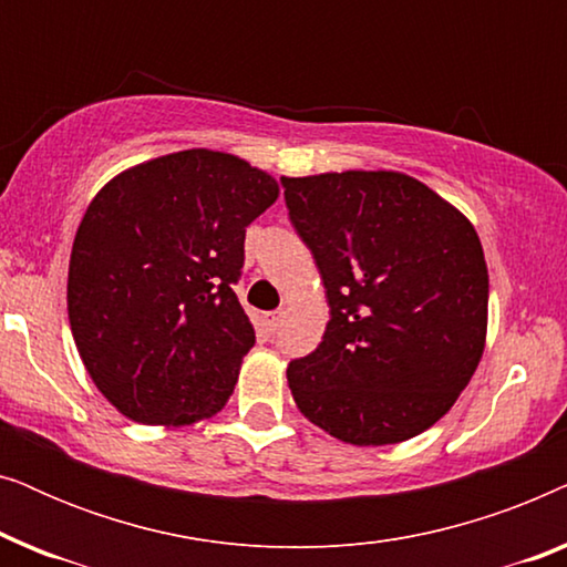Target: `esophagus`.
<instances>
[{"label": "esophagus", "mask_w": 567, "mask_h": 567, "mask_svg": "<svg viewBox=\"0 0 567 567\" xmlns=\"http://www.w3.org/2000/svg\"><path fill=\"white\" fill-rule=\"evenodd\" d=\"M281 322H284V312L281 309H276V312H268L266 315V330L270 332V336H274V332L281 328Z\"/></svg>", "instance_id": "34e87169"}]
</instances>
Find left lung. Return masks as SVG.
<instances>
[{"label": "left lung", "mask_w": 567, "mask_h": 567, "mask_svg": "<svg viewBox=\"0 0 567 567\" xmlns=\"http://www.w3.org/2000/svg\"><path fill=\"white\" fill-rule=\"evenodd\" d=\"M330 305L289 363L297 408L346 444H400L444 417L483 359L487 266L475 227L402 173L281 177Z\"/></svg>", "instance_id": "obj_1"}]
</instances>
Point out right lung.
Here are the masks:
<instances>
[{
	"instance_id": "add662e5",
	"label": "right lung",
	"mask_w": 567,
	"mask_h": 567,
	"mask_svg": "<svg viewBox=\"0 0 567 567\" xmlns=\"http://www.w3.org/2000/svg\"><path fill=\"white\" fill-rule=\"evenodd\" d=\"M278 183L235 154L175 152L92 198L69 260V324L107 402L146 425L212 417L255 330L231 286Z\"/></svg>"
}]
</instances>
